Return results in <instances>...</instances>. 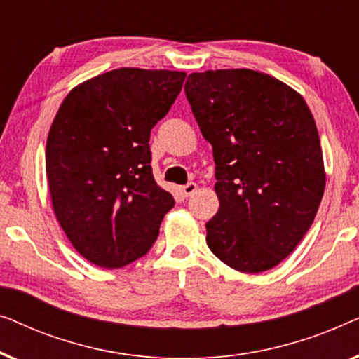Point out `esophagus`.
Listing matches in <instances>:
<instances>
[{
    "label": "esophagus",
    "instance_id": "obj_1",
    "mask_svg": "<svg viewBox=\"0 0 359 359\" xmlns=\"http://www.w3.org/2000/svg\"><path fill=\"white\" fill-rule=\"evenodd\" d=\"M196 189H198V184H196V183H188V184H184L183 188H181V194H183L184 198H188V196L196 193Z\"/></svg>",
    "mask_w": 359,
    "mask_h": 359
}]
</instances>
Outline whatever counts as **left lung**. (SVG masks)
<instances>
[{
  "label": "left lung",
  "mask_w": 359,
  "mask_h": 359,
  "mask_svg": "<svg viewBox=\"0 0 359 359\" xmlns=\"http://www.w3.org/2000/svg\"><path fill=\"white\" fill-rule=\"evenodd\" d=\"M184 91L215 161L208 247L240 273L271 269L307 233L325 189L312 112L286 83L248 68L191 73Z\"/></svg>",
  "instance_id": "8db88e82"
}]
</instances>
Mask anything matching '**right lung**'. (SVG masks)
Masks as SVG:
<instances>
[{
  "instance_id": "1",
  "label": "right lung",
  "mask_w": 359,
  "mask_h": 359,
  "mask_svg": "<svg viewBox=\"0 0 359 359\" xmlns=\"http://www.w3.org/2000/svg\"><path fill=\"white\" fill-rule=\"evenodd\" d=\"M184 72L117 68L68 93L47 137L55 217L83 258L122 268L144 257L175 205L151 173L150 130L170 111Z\"/></svg>"
}]
</instances>
